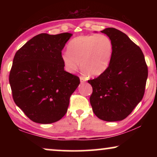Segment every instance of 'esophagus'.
<instances>
[{"label": "esophagus", "instance_id": "obj_1", "mask_svg": "<svg viewBox=\"0 0 157 157\" xmlns=\"http://www.w3.org/2000/svg\"><path fill=\"white\" fill-rule=\"evenodd\" d=\"M80 81H81V83H83V82H85V81H86V79H85L84 78H83V77L81 76V77H80Z\"/></svg>", "mask_w": 157, "mask_h": 157}]
</instances>
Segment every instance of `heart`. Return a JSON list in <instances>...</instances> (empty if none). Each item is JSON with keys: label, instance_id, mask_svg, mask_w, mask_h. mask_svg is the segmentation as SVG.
I'll list each match as a JSON object with an SVG mask.
<instances>
[{"label": "heart", "instance_id": "obj_1", "mask_svg": "<svg viewBox=\"0 0 157 157\" xmlns=\"http://www.w3.org/2000/svg\"><path fill=\"white\" fill-rule=\"evenodd\" d=\"M113 53L112 40L105 34L79 36L67 45V51L62 53L61 60L66 70L74 73L80 63L85 75L97 76L109 67Z\"/></svg>", "mask_w": 157, "mask_h": 157}]
</instances>
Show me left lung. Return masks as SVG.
<instances>
[{
	"label": "left lung",
	"instance_id": "8db88e82",
	"mask_svg": "<svg viewBox=\"0 0 157 157\" xmlns=\"http://www.w3.org/2000/svg\"><path fill=\"white\" fill-rule=\"evenodd\" d=\"M112 40L113 53L107 69L89 80L93 92L90 103L94 113L106 121H121L142 99L148 68L141 48L114 28L101 31Z\"/></svg>",
	"mask_w": 157,
	"mask_h": 157
}]
</instances>
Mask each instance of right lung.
Wrapping results in <instances>:
<instances>
[{
    "label": "right lung",
    "instance_id": "obj_1",
    "mask_svg": "<svg viewBox=\"0 0 157 157\" xmlns=\"http://www.w3.org/2000/svg\"><path fill=\"white\" fill-rule=\"evenodd\" d=\"M71 36L38 34L15 54L9 75L13 98L36 123L51 124L61 119L80 83L78 76L64 70L61 60V51Z\"/></svg>",
    "mask_w": 157,
    "mask_h": 157
}]
</instances>
